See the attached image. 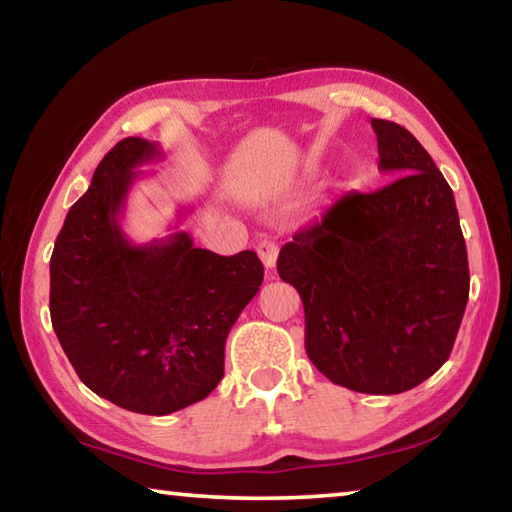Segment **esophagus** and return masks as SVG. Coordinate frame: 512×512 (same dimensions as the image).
Masks as SVG:
<instances>
[{
	"label": "esophagus",
	"instance_id": "obj_1",
	"mask_svg": "<svg viewBox=\"0 0 512 512\" xmlns=\"http://www.w3.org/2000/svg\"><path fill=\"white\" fill-rule=\"evenodd\" d=\"M257 255H259V259H262V264L266 266V269H273L275 262H278V243L269 241V239L259 241Z\"/></svg>",
	"mask_w": 512,
	"mask_h": 512
}]
</instances>
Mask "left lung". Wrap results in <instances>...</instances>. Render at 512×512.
<instances>
[{
	"label": "left lung",
	"mask_w": 512,
	"mask_h": 512,
	"mask_svg": "<svg viewBox=\"0 0 512 512\" xmlns=\"http://www.w3.org/2000/svg\"><path fill=\"white\" fill-rule=\"evenodd\" d=\"M373 193H348L282 246L280 278L305 310V351L362 394H401L449 360L469 298L467 246L451 186L408 129L373 118Z\"/></svg>",
	"instance_id": "1"
}]
</instances>
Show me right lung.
Instances as JSON below:
<instances>
[{
  "instance_id": "obj_1",
  "label": "right lung",
  "mask_w": 512,
  "mask_h": 512,
  "mask_svg": "<svg viewBox=\"0 0 512 512\" xmlns=\"http://www.w3.org/2000/svg\"><path fill=\"white\" fill-rule=\"evenodd\" d=\"M159 157L136 136L113 145L50 259L52 326L70 364L97 396L139 415H170L214 392L227 332L264 280L253 250L223 257L186 232L127 239L120 216L136 168Z\"/></svg>"
}]
</instances>
